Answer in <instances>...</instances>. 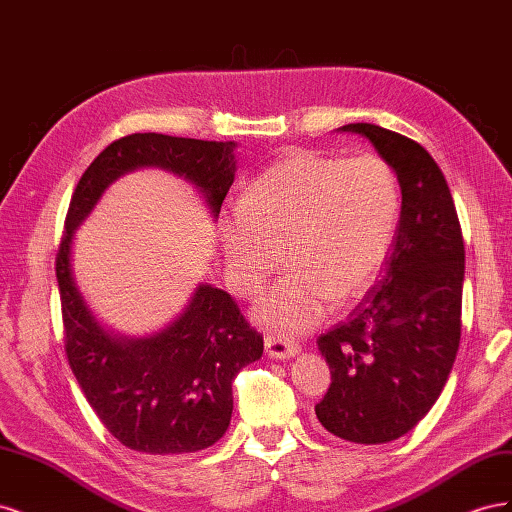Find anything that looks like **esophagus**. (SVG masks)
Returning <instances> with one entry per match:
<instances>
[{
	"label": "esophagus",
	"instance_id": "1",
	"mask_svg": "<svg viewBox=\"0 0 512 512\" xmlns=\"http://www.w3.org/2000/svg\"><path fill=\"white\" fill-rule=\"evenodd\" d=\"M265 350L271 359H290V356H297L301 348H299V344L290 342V339H286V337L269 335L265 339Z\"/></svg>",
	"mask_w": 512,
	"mask_h": 512
}]
</instances>
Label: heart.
<instances>
[{
    "label": "heart",
    "instance_id": "b5f03b06",
    "mask_svg": "<svg viewBox=\"0 0 512 512\" xmlns=\"http://www.w3.org/2000/svg\"><path fill=\"white\" fill-rule=\"evenodd\" d=\"M401 213L395 170L378 156L335 158L292 151L258 175L220 226L226 277L241 297L292 269L254 307L262 327L297 335L318 324L329 301L346 305L374 284Z\"/></svg>",
    "mask_w": 512,
    "mask_h": 512
}]
</instances>
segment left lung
Here are the masks:
<instances>
[{
	"instance_id": "obj_1",
	"label": "left lung",
	"mask_w": 512,
	"mask_h": 512,
	"mask_svg": "<svg viewBox=\"0 0 512 512\" xmlns=\"http://www.w3.org/2000/svg\"><path fill=\"white\" fill-rule=\"evenodd\" d=\"M395 170L401 215L380 282L346 322L318 337L331 386L320 425L354 444L404 436L431 410L461 337L466 273L461 226L440 166L410 138L374 123H348Z\"/></svg>"
}]
</instances>
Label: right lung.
I'll return each mask as SVG.
<instances>
[{"label": "right lung", "mask_w": 512, "mask_h": 512, "mask_svg": "<svg viewBox=\"0 0 512 512\" xmlns=\"http://www.w3.org/2000/svg\"><path fill=\"white\" fill-rule=\"evenodd\" d=\"M235 141L156 132L130 134L89 164L72 194L57 252V284L72 374L104 427L147 455L196 453L218 442L232 416V380L262 356V335L228 292L200 284L183 314L147 337L106 331L72 273V239L104 190L136 168L158 166L188 179L213 218L235 181Z\"/></svg>", "instance_id": "obj_1"}]
</instances>
